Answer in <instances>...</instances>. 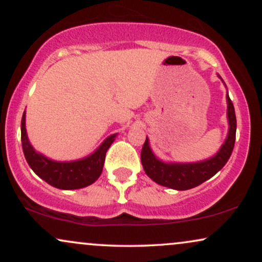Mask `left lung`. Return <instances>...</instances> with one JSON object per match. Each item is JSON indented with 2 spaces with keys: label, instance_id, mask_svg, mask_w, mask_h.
<instances>
[{
  "label": "left lung",
  "instance_id": "obj_1",
  "mask_svg": "<svg viewBox=\"0 0 262 262\" xmlns=\"http://www.w3.org/2000/svg\"><path fill=\"white\" fill-rule=\"evenodd\" d=\"M219 79L222 80V77L219 76ZM227 103V118L229 123V130H228L227 139L217 154L207 160L198 162H165L156 158L150 148L149 139L146 137L140 155L141 164H143L146 175L159 185L177 189V191H185V189L197 187L198 185L214 176L229 160L231 151L234 149V143H235L236 117L233 102L228 93Z\"/></svg>",
  "mask_w": 262,
  "mask_h": 262
}]
</instances>
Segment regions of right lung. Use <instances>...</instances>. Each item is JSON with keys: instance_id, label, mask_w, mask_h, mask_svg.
Listing matches in <instances>:
<instances>
[{"instance_id": "add662e5", "label": "right lung", "mask_w": 262, "mask_h": 262, "mask_svg": "<svg viewBox=\"0 0 262 262\" xmlns=\"http://www.w3.org/2000/svg\"><path fill=\"white\" fill-rule=\"evenodd\" d=\"M117 134H112L104 139L91 155L80 160L55 161L35 151L29 143L26 129V111L20 123V138L26 160L37 175L53 187L60 189H79L92 185L103 170L106 152L116 139Z\"/></svg>"}]
</instances>
